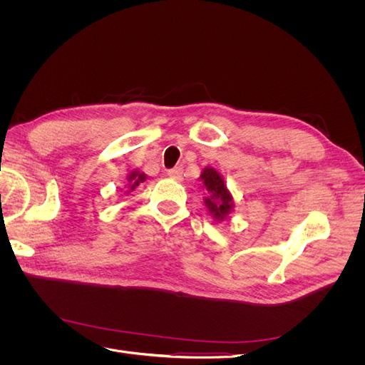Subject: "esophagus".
<instances>
[{"instance_id":"obj_1","label":"esophagus","mask_w":365,"mask_h":365,"mask_svg":"<svg viewBox=\"0 0 365 365\" xmlns=\"http://www.w3.org/2000/svg\"><path fill=\"white\" fill-rule=\"evenodd\" d=\"M169 178L175 180V181H181L182 180V168H173L170 170H168Z\"/></svg>"}]
</instances>
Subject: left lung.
<instances>
[{"label": "left lung", "instance_id": "1", "mask_svg": "<svg viewBox=\"0 0 365 365\" xmlns=\"http://www.w3.org/2000/svg\"><path fill=\"white\" fill-rule=\"evenodd\" d=\"M208 195L204 197V204L216 220H224L235 207L233 196L228 192L224 178L213 168H205L200 176Z\"/></svg>", "mask_w": 365, "mask_h": 365}]
</instances>
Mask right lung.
I'll return each mask as SVG.
<instances>
[{
    "label": "right lung",
    "mask_w": 365,
    "mask_h": 365,
    "mask_svg": "<svg viewBox=\"0 0 365 365\" xmlns=\"http://www.w3.org/2000/svg\"><path fill=\"white\" fill-rule=\"evenodd\" d=\"M146 173H143V172H140V170H134V172H130L129 175H128V184H126V193H129V192H134L137 187L141 184V182H145L146 181Z\"/></svg>",
    "instance_id": "obj_1"
}]
</instances>
